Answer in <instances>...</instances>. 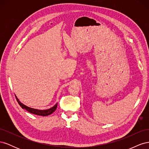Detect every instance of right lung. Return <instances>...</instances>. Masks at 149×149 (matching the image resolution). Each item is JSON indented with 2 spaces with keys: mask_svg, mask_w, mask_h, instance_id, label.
I'll return each mask as SVG.
<instances>
[{
  "mask_svg": "<svg viewBox=\"0 0 149 149\" xmlns=\"http://www.w3.org/2000/svg\"><path fill=\"white\" fill-rule=\"evenodd\" d=\"M16 99H17V101L18 102V103L19 104V105L20 106V107L22 108V109H24L25 110L27 111L28 112H30L31 114H33L35 115H38V116H47L49 114H52L53 112L55 111L57 107V105H58V103H56V104L53 107H52L50 109H46V110H39V109H33V108H31L29 107H27L25 106L23 104L21 103L19 100H18V98L17 97V96H15Z\"/></svg>",
  "mask_w": 149,
  "mask_h": 149,
  "instance_id": "obj_1",
  "label": "right lung"
}]
</instances>
